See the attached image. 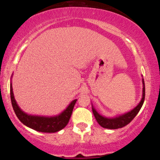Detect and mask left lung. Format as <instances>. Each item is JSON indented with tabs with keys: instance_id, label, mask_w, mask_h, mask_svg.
<instances>
[{
	"instance_id": "1",
	"label": "left lung",
	"mask_w": 160,
	"mask_h": 160,
	"mask_svg": "<svg viewBox=\"0 0 160 160\" xmlns=\"http://www.w3.org/2000/svg\"><path fill=\"white\" fill-rule=\"evenodd\" d=\"M142 85H143V88H142V97L139 103L132 109L131 111L127 112V113H124V114L118 115V116L114 117V118H107L102 115L99 114L96 109L94 108L92 105V113L94 115L95 118H96V121L98 124L101 126V127L104 128L108 129H118L124 127L127 124H128L132 120L134 119V117L138 114L139 110L142 108V105H143L144 100H145V82L142 78Z\"/></svg>"
}]
</instances>
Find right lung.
<instances>
[{"label":"right lung","mask_w":160,"mask_h":160,"mask_svg":"<svg viewBox=\"0 0 160 160\" xmlns=\"http://www.w3.org/2000/svg\"><path fill=\"white\" fill-rule=\"evenodd\" d=\"M10 94L12 107L18 120L27 127L37 132H45V133H54L59 132L67 125L77 101V99L72 100L64 111L56 116H36V115H31L25 113L18 107L14 96L12 82L10 85Z\"/></svg>","instance_id":"add662e5"}]
</instances>
